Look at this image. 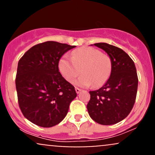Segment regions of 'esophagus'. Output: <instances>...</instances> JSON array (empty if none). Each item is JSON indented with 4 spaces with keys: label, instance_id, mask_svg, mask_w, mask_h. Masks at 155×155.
<instances>
[{
    "label": "esophagus",
    "instance_id": "esophagus-1",
    "mask_svg": "<svg viewBox=\"0 0 155 155\" xmlns=\"http://www.w3.org/2000/svg\"><path fill=\"white\" fill-rule=\"evenodd\" d=\"M75 90H76V93H77V94H79V92L81 91V89H79V88H77V87H76V88H75Z\"/></svg>",
    "mask_w": 155,
    "mask_h": 155
}]
</instances>
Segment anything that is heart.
<instances>
[{
	"label": "heart",
	"mask_w": 155,
	"mask_h": 155,
	"mask_svg": "<svg viewBox=\"0 0 155 155\" xmlns=\"http://www.w3.org/2000/svg\"><path fill=\"white\" fill-rule=\"evenodd\" d=\"M59 70L67 81H72L79 74L81 75L74 81L78 86L97 88L107 81L111 71V60L107 54L99 49L84 47L71 53V58L64 56L58 64Z\"/></svg>",
	"instance_id": "obj_1"
}]
</instances>
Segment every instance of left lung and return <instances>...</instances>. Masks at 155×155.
<instances>
[{
    "label": "left lung",
    "mask_w": 155,
    "mask_h": 155,
    "mask_svg": "<svg viewBox=\"0 0 155 155\" xmlns=\"http://www.w3.org/2000/svg\"><path fill=\"white\" fill-rule=\"evenodd\" d=\"M94 45L104 50L111 58V71L102 87L90 91V100L87 108L95 122L111 125L123 120L132 110L138 89L136 68L133 60L120 48L106 43Z\"/></svg>",
    "instance_id": "left-lung-1"
}]
</instances>
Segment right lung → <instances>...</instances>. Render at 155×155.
<instances>
[{
  "label": "right lung",
  "mask_w": 155,
  "mask_h": 155,
  "mask_svg": "<svg viewBox=\"0 0 155 155\" xmlns=\"http://www.w3.org/2000/svg\"><path fill=\"white\" fill-rule=\"evenodd\" d=\"M75 46L47 41L33 46L19 60L16 77L19 106L33 124L51 127L59 124L77 94L62 76L58 64Z\"/></svg>",
  "instance_id": "right-lung-1"
}]
</instances>
